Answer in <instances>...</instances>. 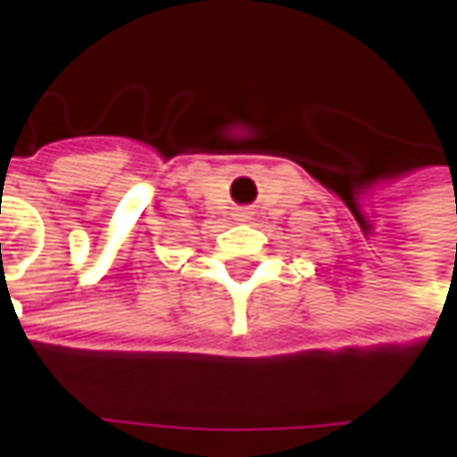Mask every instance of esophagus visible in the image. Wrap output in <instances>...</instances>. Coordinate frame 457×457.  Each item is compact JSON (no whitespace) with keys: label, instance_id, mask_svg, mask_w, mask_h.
<instances>
[{"label":"esophagus","instance_id":"esophagus-1","mask_svg":"<svg viewBox=\"0 0 457 457\" xmlns=\"http://www.w3.org/2000/svg\"><path fill=\"white\" fill-rule=\"evenodd\" d=\"M237 220H240V222H247V220H250V212H247V210H242V212H237Z\"/></svg>","mask_w":457,"mask_h":457}]
</instances>
